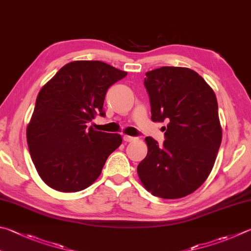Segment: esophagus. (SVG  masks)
I'll list each match as a JSON object with an SVG mask.
<instances>
[{"label":"esophagus","instance_id":"obj_1","mask_svg":"<svg viewBox=\"0 0 251 251\" xmlns=\"http://www.w3.org/2000/svg\"><path fill=\"white\" fill-rule=\"evenodd\" d=\"M123 139H124V141H126V143H130V141H134L135 138L131 137V136H128V135H124V137H123Z\"/></svg>","mask_w":251,"mask_h":251}]
</instances>
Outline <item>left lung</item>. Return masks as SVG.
I'll use <instances>...</instances> for the list:
<instances>
[{"label":"left lung","instance_id":"1","mask_svg":"<svg viewBox=\"0 0 251 251\" xmlns=\"http://www.w3.org/2000/svg\"><path fill=\"white\" fill-rule=\"evenodd\" d=\"M144 84L151 121L167 123L162 146L146 137L148 152L137 167L144 188L154 197L184 198L211 173L222 143V126L213 89L194 70L161 67L146 72Z\"/></svg>","mask_w":251,"mask_h":251}]
</instances>
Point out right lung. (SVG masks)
Wrapping results in <instances>:
<instances>
[{
	"label": "right lung",
	"mask_w": 251,
	"mask_h": 251,
	"mask_svg": "<svg viewBox=\"0 0 251 251\" xmlns=\"http://www.w3.org/2000/svg\"><path fill=\"white\" fill-rule=\"evenodd\" d=\"M127 72L105 62L67 63L39 91L26 137L42 180L60 192H78L94 183L122 136L88 128L100 114L107 89Z\"/></svg>",
	"instance_id": "obj_1"
}]
</instances>
